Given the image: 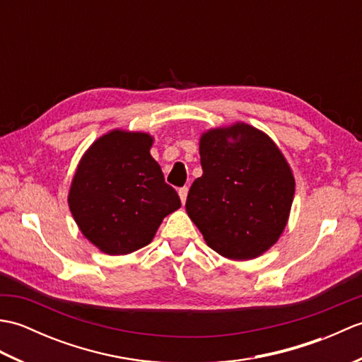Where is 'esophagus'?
Here are the masks:
<instances>
[{
    "label": "esophagus",
    "instance_id": "34e87169",
    "mask_svg": "<svg viewBox=\"0 0 362 362\" xmlns=\"http://www.w3.org/2000/svg\"><path fill=\"white\" fill-rule=\"evenodd\" d=\"M179 196H180L182 204H185V202H187V196H188V188H187V187L180 188V189H179Z\"/></svg>",
    "mask_w": 362,
    "mask_h": 362
}]
</instances>
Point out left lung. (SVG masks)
I'll list each match as a JSON object with an SVG mask.
<instances>
[{
  "label": "left lung",
  "mask_w": 362,
  "mask_h": 362,
  "mask_svg": "<svg viewBox=\"0 0 362 362\" xmlns=\"http://www.w3.org/2000/svg\"><path fill=\"white\" fill-rule=\"evenodd\" d=\"M204 174L193 182L187 213L221 257L258 258L279 241L296 193L279 146L247 122L209 129L199 140Z\"/></svg>",
  "instance_id": "1"
}]
</instances>
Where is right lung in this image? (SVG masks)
<instances>
[{"instance_id": "add662e5", "label": "right lung", "mask_w": 362, "mask_h": 362, "mask_svg": "<svg viewBox=\"0 0 362 362\" xmlns=\"http://www.w3.org/2000/svg\"><path fill=\"white\" fill-rule=\"evenodd\" d=\"M153 136L113 129L83 152L68 205L81 233L107 255L148 245L180 199L151 156Z\"/></svg>"}]
</instances>
